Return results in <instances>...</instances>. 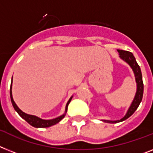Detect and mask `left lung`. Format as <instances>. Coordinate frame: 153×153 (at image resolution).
Here are the masks:
<instances>
[{"label": "left lung", "mask_w": 153, "mask_h": 153, "mask_svg": "<svg viewBox=\"0 0 153 153\" xmlns=\"http://www.w3.org/2000/svg\"><path fill=\"white\" fill-rule=\"evenodd\" d=\"M119 52L120 58L122 59L123 61L128 64L131 67L132 70H133L134 74V76H135V80L137 83V91H136L135 96L134 98L133 102L131 103V106L128 108L127 113L125 115L124 117L122 119L119 120H102V121L106 122V123H119L121 121H123L125 120H127V118H129L131 115L133 114L137 108V107L139 106L140 103L142 100V97H143V91H144V84L143 81H142V71L140 69V66L137 63L135 60V58L133 55V54L130 51H123V50H117Z\"/></svg>", "instance_id": "1"}]
</instances>
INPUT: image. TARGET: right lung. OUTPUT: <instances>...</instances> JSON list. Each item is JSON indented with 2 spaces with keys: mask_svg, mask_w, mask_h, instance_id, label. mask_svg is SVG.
<instances>
[{
  "mask_svg": "<svg viewBox=\"0 0 153 153\" xmlns=\"http://www.w3.org/2000/svg\"><path fill=\"white\" fill-rule=\"evenodd\" d=\"M11 84H12V79H11ZM11 88H10V97H11V103H12V105H13L15 110L19 113V115L20 117H22V119L25 120L27 123H30L31 126H33V127H37V128H38V127H41V128H43V127H51V126H53V125L58 123L59 121H61L65 117V113H66V112H67L68 105H69V102H71V99L72 98H73V96L69 98V100L68 101L67 104H66V106H65V110L64 114L60 116V117H57V118H55V119L43 120L39 118V117H36V116L26 114V113L22 112V111L17 106V105L16 104V102H14L13 98H12V94H11V93H12V92H11Z\"/></svg>",
  "mask_w": 153,
  "mask_h": 153,
  "instance_id": "add662e5",
  "label": "right lung"
}]
</instances>
